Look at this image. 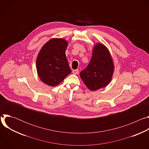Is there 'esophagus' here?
I'll list each match as a JSON object with an SVG mask.
<instances>
[{
    "label": "esophagus",
    "mask_w": 149,
    "mask_h": 149,
    "mask_svg": "<svg viewBox=\"0 0 149 149\" xmlns=\"http://www.w3.org/2000/svg\"><path fill=\"white\" fill-rule=\"evenodd\" d=\"M72 72L74 74H78L79 72V70H74L72 71Z\"/></svg>",
    "instance_id": "obj_1"
}]
</instances>
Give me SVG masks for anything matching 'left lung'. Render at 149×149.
I'll use <instances>...</instances> for the list:
<instances>
[{
    "label": "left lung",
    "mask_w": 149,
    "mask_h": 149,
    "mask_svg": "<svg viewBox=\"0 0 149 149\" xmlns=\"http://www.w3.org/2000/svg\"><path fill=\"white\" fill-rule=\"evenodd\" d=\"M114 66L109 51L98 43L93 48V55L87 67L80 74L84 83L91 91L107 86L111 80Z\"/></svg>",
    "instance_id": "obj_1"
}]
</instances>
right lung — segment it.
I'll return each mask as SVG.
<instances>
[{
    "label": "right lung",
    "mask_w": 149,
    "mask_h": 149,
    "mask_svg": "<svg viewBox=\"0 0 149 149\" xmlns=\"http://www.w3.org/2000/svg\"><path fill=\"white\" fill-rule=\"evenodd\" d=\"M68 44L62 38L51 39L38 55L36 67L38 76L48 86H57L71 73L65 55Z\"/></svg>",
    "instance_id": "right-lung-1"
}]
</instances>
